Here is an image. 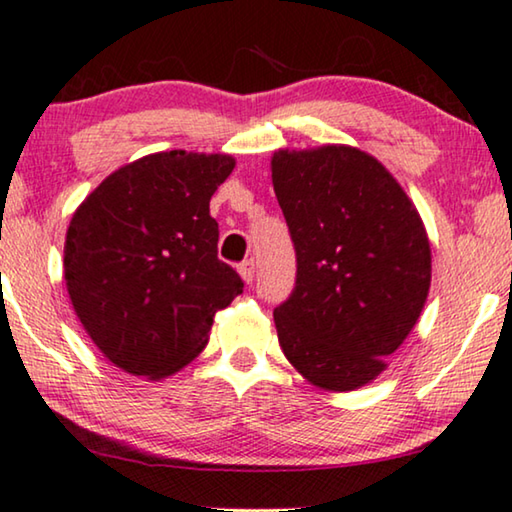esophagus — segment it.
<instances>
[{
  "instance_id": "1",
  "label": "esophagus",
  "mask_w": 512,
  "mask_h": 512,
  "mask_svg": "<svg viewBox=\"0 0 512 512\" xmlns=\"http://www.w3.org/2000/svg\"><path fill=\"white\" fill-rule=\"evenodd\" d=\"M238 272H240V277L247 281V284H251V281H254V274H256V265H254V258H249V261H244V263H240V268H238Z\"/></svg>"
}]
</instances>
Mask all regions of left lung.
<instances>
[{
    "mask_svg": "<svg viewBox=\"0 0 512 512\" xmlns=\"http://www.w3.org/2000/svg\"><path fill=\"white\" fill-rule=\"evenodd\" d=\"M272 184L298 261L274 309L281 351L318 388H360L425 307L432 249L420 214L383 164L348 145L274 152Z\"/></svg>",
    "mask_w": 512,
    "mask_h": 512,
    "instance_id": "1",
    "label": "left lung"
}]
</instances>
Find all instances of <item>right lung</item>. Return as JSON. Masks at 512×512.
I'll list each match as a JSON object with an SVG mask.
<instances>
[{
  "instance_id": "add662e5",
  "label": "right lung",
  "mask_w": 512,
  "mask_h": 512,
  "mask_svg": "<svg viewBox=\"0 0 512 512\" xmlns=\"http://www.w3.org/2000/svg\"><path fill=\"white\" fill-rule=\"evenodd\" d=\"M228 154L170 150L108 175L73 214L64 244L71 305L99 351L133 376L164 379L207 344L244 281L217 258L210 198Z\"/></svg>"
}]
</instances>
